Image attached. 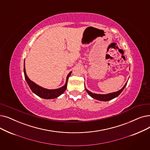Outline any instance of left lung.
<instances>
[{"label":"left lung","mask_w":150,"mask_h":150,"mask_svg":"<svg viewBox=\"0 0 150 150\" xmlns=\"http://www.w3.org/2000/svg\"><path fill=\"white\" fill-rule=\"evenodd\" d=\"M126 84H127V83L125 84V85L123 86V88L121 90L117 91V92L110 93L108 94H97L92 93L86 89V91H87V93L89 94V95L91 97H92L94 99H96L99 100H101V101H108V100H112V99L115 98V97H116L117 96H118L121 94L122 90L125 89V88L126 86Z\"/></svg>","instance_id":"8db88e82"}]
</instances>
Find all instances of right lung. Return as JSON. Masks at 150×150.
<instances>
[{
    "label": "right lung",
    "mask_w": 150,
    "mask_h": 150,
    "mask_svg": "<svg viewBox=\"0 0 150 150\" xmlns=\"http://www.w3.org/2000/svg\"><path fill=\"white\" fill-rule=\"evenodd\" d=\"M71 71L68 74L67 76V80H66V83L65 84V85L60 88H58L56 89H47L43 88H42L40 86H39L37 84H36L33 81H32L26 75V72H25V66H24V76H25V79L26 80L28 85L29 86L30 89L32 90V92L35 93L36 95L38 96L42 97V98L43 99H54L56 98V97H59L60 95H61L65 91H66L67 86V81L69 77L70 76L71 74Z\"/></svg>",
    "instance_id": "add662e5"
}]
</instances>
